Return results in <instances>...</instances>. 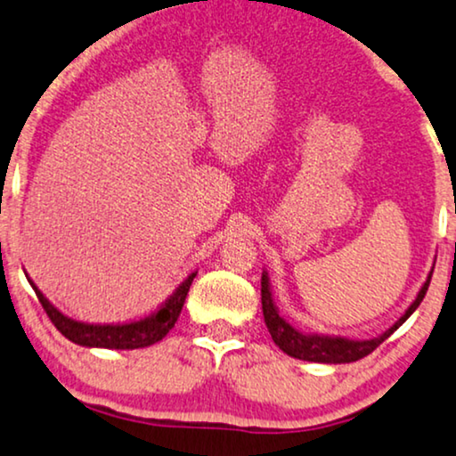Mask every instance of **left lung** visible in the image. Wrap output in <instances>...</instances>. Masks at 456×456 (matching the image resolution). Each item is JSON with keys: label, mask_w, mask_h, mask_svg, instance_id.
Wrapping results in <instances>:
<instances>
[{"label": "left lung", "mask_w": 456, "mask_h": 456, "mask_svg": "<svg viewBox=\"0 0 456 456\" xmlns=\"http://www.w3.org/2000/svg\"><path fill=\"white\" fill-rule=\"evenodd\" d=\"M432 273L434 269L429 271L428 279L423 281L421 289L417 291L415 300L411 302V306L406 308L403 317H400L390 330L379 333L378 338L352 339L344 336H327V333H305L300 331L298 327L288 323V321L279 314V308L275 305V300H273L269 273L263 271V279H260V296H263L265 325L271 333L273 342L279 346V350H283L285 354L294 356V359L308 361V362H325V365H344V362L361 361L365 359L367 354H371L381 342H386V339L390 338L412 313L417 311V306L421 305L423 298H426L429 281H432Z\"/></svg>", "instance_id": "8db88e82"}]
</instances>
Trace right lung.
I'll return each mask as SVG.
<instances>
[{
  "mask_svg": "<svg viewBox=\"0 0 456 456\" xmlns=\"http://www.w3.org/2000/svg\"><path fill=\"white\" fill-rule=\"evenodd\" d=\"M198 275V271H193L181 281L168 298L156 308L154 313L145 314V317L137 321H129V323H85V321H77L58 311L50 300L45 298L44 291L33 283V279H28L30 288L35 289L37 298L47 313V317L52 319V323L56 325V330L62 333L64 338H69L70 342L85 348H110V350H135V348H148V346L160 342L168 331L173 330L177 323L181 308L187 298V291L193 277Z\"/></svg>",
  "mask_w": 456,
  "mask_h": 456,
  "instance_id": "1",
  "label": "right lung"
}]
</instances>
